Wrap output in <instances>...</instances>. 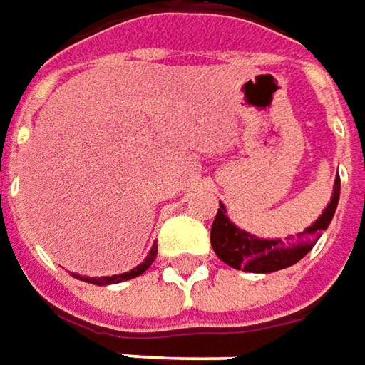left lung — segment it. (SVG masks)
I'll return each mask as SVG.
<instances>
[{
    "label": "left lung",
    "mask_w": 365,
    "mask_h": 365,
    "mask_svg": "<svg viewBox=\"0 0 365 365\" xmlns=\"http://www.w3.org/2000/svg\"><path fill=\"white\" fill-rule=\"evenodd\" d=\"M339 202V175L334 182L331 200L326 205L318 220L306 227L297 240H264L240 230L237 225L227 217V210L224 203H220V210L215 214L212 224V247L215 255L232 266L234 269H244L250 274H272L297 264L304 255L316 245L324 230H328L331 217L336 214Z\"/></svg>",
    "instance_id": "1"
}]
</instances>
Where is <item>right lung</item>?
I'll return each instance as SVG.
<instances>
[{
  "label": "right lung",
  "instance_id": "right-lung-1",
  "mask_svg": "<svg viewBox=\"0 0 365 365\" xmlns=\"http://www.w3.org/2000/svg\"><path fill=\"white\" fill-rule=\"evenodd\" d=\"M155 255H158V244L151 245L150 254L145 255V259L141 262L140 266H135L130 272H125V274H115V276H106V277H86V276H79V274H71L73 277H78L81 282H88V284H96V286H110V284H120V282H128L131 277H138L141 276L148 267L153 264V259H155Z\"/></svg>",
  "mask_w": 365,
  "mask_h": 365
}]
</instances>
